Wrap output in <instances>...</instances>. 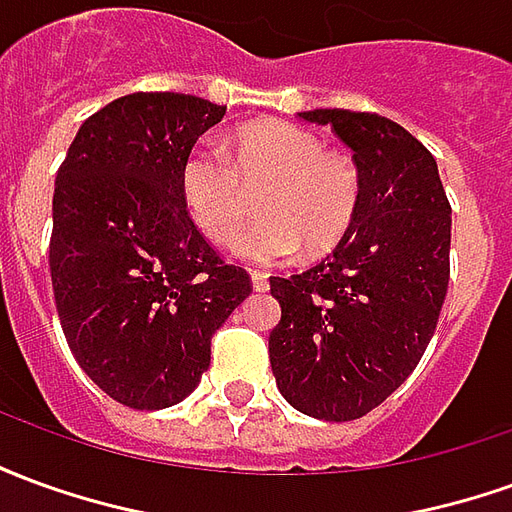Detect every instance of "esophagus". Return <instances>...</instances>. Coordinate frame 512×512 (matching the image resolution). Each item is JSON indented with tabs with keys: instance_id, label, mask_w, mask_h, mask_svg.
Returning a JSON list of instances; mask_svg holds the SVG:
<instances>
[{
	"instance_id": "esophagus-1",
	"label": "esophagus",
	"mask_w": 512,
	"mask_h": 512,
	"mask_svg": "<svg viewBox=\"0 0 512 512\" xmlns=\"http://www.w3.org/2000/svg\"><path fill=\"white\" fill-rule=\"evenodd\" d=\"M252 288L255 290H268V274H263V271H252Z\"/></svg>"
}]
</instances>
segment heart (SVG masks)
<instances>
[{
	"instance_id": "obj_1",
	"label": "heart",
	"mask_w": 512,
	"mask_h": 512,
	"mask_svg": "<svg viewBox=\"0 0 512 512\" xmlns=\"http://www.w3.org/2000/svg\"><path fill=\"white\" fill-rule=\"evenodd\" d=\"M260 219L235 238L246 263H282L299 252H329L351 230L362 175L343 150L285 120H257L238 128L230 150L213 142L194 145L180 167V197L189 219L213 244H227L260 191Z\"/></svg>"
}]
</instances>
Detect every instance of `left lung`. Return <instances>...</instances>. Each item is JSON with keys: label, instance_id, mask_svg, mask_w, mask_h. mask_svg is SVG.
Listing matches in <instances>:
<instances>
[{"label": "left lung", "instance_id": "left-lung-1", "mask_svg": "<svg viewBox=\"0 0 512 512\" xmlns=\"http://www.w3.org/2000/svg\"><path fill=\"white\" fill-rule=\"evenodd\" d=\"M354 150L362 202L318 266L271 277L282 318L268 337L282 397L301 414L348 422L381 406L428 348L450 282L452 208L436 158L370 112L312 109Z\"/></svg>", "mask_w": 512, "mask_h": 512}]
</instances>
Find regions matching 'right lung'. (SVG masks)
<instances>
[{
    "instance_id": "1",
    "label": "right lung",
    "mask_w": 512,
    "mask_h": 512,
    "mask_svg": "<svg viewBox=\"0 0 512 512\" xmlns=\"http://www.w3.org/2000/svg\"><path fill=\"white\" fill-rule=\"evenodd\" d=\"M224 112L197 95H123L84 120L57 172L49 266L62 332L128 408L189 397L211 337L252 293L180 197L183 158Z\"/></svg>"
}]
</instances>
